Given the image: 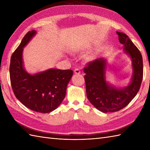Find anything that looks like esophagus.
<instances>
[{
	"instance_id": "esophagus-1",
	"label": "esophagus",
	"mask_w": 150,
	"mask_h": 150,
	"mask_svg": "<svg viewBox=\"0 0 150 150\" xmlns=\"http://www.w3.org/2000/svg\"><path fill=\"white\" fill-rule=\"evenodd\" d=\"M74 73H75V74H79V73H81V70L79 69V68H76V69L74 70Z\"/></svg>"
}]
</instances>
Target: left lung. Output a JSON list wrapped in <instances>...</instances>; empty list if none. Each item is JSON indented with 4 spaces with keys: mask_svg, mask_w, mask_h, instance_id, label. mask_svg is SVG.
Masks as SVG:
<instances>
[{
    "mask_svg": "<svg viewBox=\"0 0 150 150\" xmlns=\"http://www.w3.org/2000/svg\"><path fill=\"white\" fill-rule=\"evenodd\" d=\"M119 42L125 52L131 57L133 75L131 83L124 89H118L107 84L105 80L106 61L96 59L86 64L84 68V80L89 101L104 113L115 112L126 107L137 94L143 78L142 57L137 47L128 35L117 31Z\"/></svg>",
    "mask_w": 150,
    "mask_h": 150,
    "instance_id": "1",
    "label": "left lung"
}]
</instances>
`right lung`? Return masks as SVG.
Returning a JSON list of instances; mask_svg holds the SVG:
<instances>
[{
	"label": "right lung",
	"instance_id": "obj_1",
	"mask_svg": "<svg viewBox=\"0 0 150 150\" xmlns=\"http://www.w3.org/2000/svg\"><path fill=\"white\" fill-rule=\"evenodd\" d=\"M36 31L25 35L11 57L9 76L13 93L26 108L40 113H50L61 104L66 96L67 85L73 75L71 69H50L34 75L23 68V47Z\"/></svg>",
	"mask_w": 150,
	"mask_h": 150
}]
</instances>
